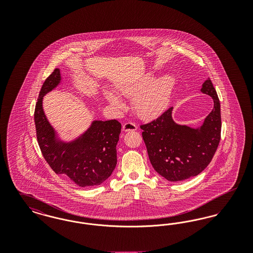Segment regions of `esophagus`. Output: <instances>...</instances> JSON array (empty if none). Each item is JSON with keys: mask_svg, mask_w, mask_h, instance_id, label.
Returning a JSON list of instances; mask_svg holds the SVG:
<instances>
[{"mask_svg": "<svg viewBox=\"0 0 253 253\" xmlns=\"http://www.w3.org/2000/svg\"><path fill=\"white\" fill-rule=\"evenodd\" d=\"M122 129L124 132H130V131H135L137 129V125L132 123V122H126L123 126Z\"/></svg>", "mask_w": 253, "mask_h": 253, "instance_id": "esophagus-1", "label": "esophagus"}]
</instances>
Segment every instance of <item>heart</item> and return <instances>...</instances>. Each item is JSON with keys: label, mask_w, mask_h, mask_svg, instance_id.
Returning <instances> with one entry per match:
<instances>
[{"label": "heart", "mask_w": 253, "mask_h": 253, "mask_svg": "<svg viewBox=\"0 0 253 253\" xmlns=\"http://www.w3.org/2000/svg\"><path fill=\"white\" fill-rule=\"evenodd\" d=\"M175 87L172 75H163L154 80L149 74L143 78L119 85L118 92L125 97H132V105L135 114L142 120L150 121L159 117L168 108ZM109 103L116 109L123 108L121 98L112 92H105Z\"/></svg>", "instance_id": "1"}]
</instances>
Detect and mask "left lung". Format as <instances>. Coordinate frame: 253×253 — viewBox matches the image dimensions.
Masks as SVG:
<instances>
[{
    "label": "left lung",
    "instance_id": "8db88e82",
    "mask_svg": "<svg viewBox=\"0 0 253 253\" xmlns=\"http://www.w3.org/2000/svg\"><path fill=\"white\" fill-rule=\"evenodd\" d=\"M201 92L213 99V109L198 128L172 120V107L157 120L141 125L151 164L161 176L176 182L196 176L211 161L221 138V111L216 91L210 79Z\"/></svg>",
    "mask_w": 253,
    "mask_h": 253
}]
</instances>
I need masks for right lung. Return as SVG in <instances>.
Masks as SVG:
<instances>
[{"label": "right lung", "mask_w": 253, "mask_h": 253, "mask_svg": "<svg viewBox=\"0 0 253 253\" xmlns=\"http://www.w3.org/2000/svg\"><path fill=\"white\" fill-rule=\"evenodd\" d=\"M60 82V69H55L43 83L38 98L34 120L42 154L57 174L66 176L78 186L100 185L108 179L116 168L121 124L116 120L94 121L74 140H61L42 108L43 96Z\"/></svg>", "instance_id": "right-lung-1"}]
</instances>
